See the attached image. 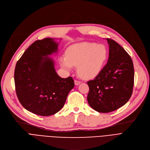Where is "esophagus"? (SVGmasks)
Wrapping results in <instances>:
<instances>
[{
    "label": "esophagus",
    "instance_id": "1",
    "mask_svg": "<svg viewBox=\"0 0 150 150\" xmlns=\"http://www.w3.org/2000/svg\"><path fill=\"white\" fill-rule=\"evenodd\" d=\"M74 82H75V84L76 86L79 85V84H80L81 83V81H79V80H75L74 81Z\"/></svg>",
    "mask_w": 150,
    "mask_h": 150
}]
</instances>
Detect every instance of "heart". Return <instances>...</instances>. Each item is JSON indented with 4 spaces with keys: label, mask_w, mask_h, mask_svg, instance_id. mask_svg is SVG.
I'll return each instance as SVG.
<instances>
[{
    "label": "heart",
    "mask_w": 150,
    "mask_h": 150,
    "mask_svg": "<svg viewBox=\"0 0 150 150\" xmlns=\"http://www.w3.org/2000/svg\"><path fill=\"white\" fill-rule=\"evenodd\" d=\"M108 55L107 48L102 44L82 42L69 47L66 56H61V66L68 71L78 66V72L85 79H93L102 70Z\"/></svg>",
    "instance_id": "heart-1"
}]
</instances>
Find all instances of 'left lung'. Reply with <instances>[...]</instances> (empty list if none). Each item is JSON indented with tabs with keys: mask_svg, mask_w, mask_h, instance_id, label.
Returning a JSON list of instances; mask_svg holds the SVG:
<instances>
[{
	"mask_svg": "<svg viewBox=\"0 0 150 150\" xmlns=\"http://www.w3.org/2000/svg\"><path fill=\"white\" fill-rule=\"evenodd\" d=\"M107 40L108 62L94 80L87 82L89 105L100 113L111 112L125 105L134 87V69L131 56L115 40Z\"/></svg>",
	"mask_w": 150,
	"mask_h": 150,
	"instance_id": "8db88e82",
	"label": "left lung"
}]
</instances>
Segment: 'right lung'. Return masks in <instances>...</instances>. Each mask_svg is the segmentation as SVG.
<instances>
[{
	"mask_svg": "<svg viewBox=\"0 0 150 150\" xmlns=\"http://www.w3.org/2000/svg\"><path fill=\"white\" fill-rule=\"evenodd\" d=\"M58 43L53 38L34 42L24 51L15 69V84L19 102L28 111L47 116L63 107L74 87L71 76L62 79L56 72L54 61Z\"/></svg>",
	"mask_w": 150,
	"mask_h": 150,
	"instance_id": "1",
	"label": "right lung"
}]
</instances>
